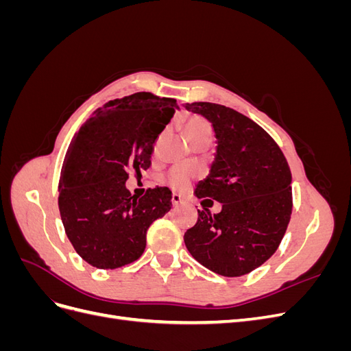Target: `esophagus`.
Segmentation results:
<instances>
[{
    "label": "esophagus",
    "instance_id": "obj_1",
    "mask_svg": "<svg viewBox=\"0 0 351 351\" xmlns=\"http://www.w3.org/2000/svg\"><path fill=\"white\" fill-rule=\"evenodd\" d=\"M182 202H183L182 196H180L178 193H173V196H171V204H173L174 206H178L180 204H182Z\"/></svg>",
    "mask_w": 351,
    "mask_h": 351
}]
</instances>
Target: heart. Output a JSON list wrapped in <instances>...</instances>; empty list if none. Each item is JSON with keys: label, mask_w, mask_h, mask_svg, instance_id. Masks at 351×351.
Segmentation results:
<instances>
[{"label": "heart", "mask_w": 351, "mask_h": 351, "mask_svg": "<svg viewBox=\"0 0 351 351\" xmlns=\"http://www.w3.org/2000/svg\"><path fill=\"white\" fill-rule=\"evenodd\" d=\"M184 134L190 143H196L202 139H210L212 127L204 117H190L184 124ZM190 171L184 167H176L167 176V182L174 189H184L189 183Z\"/></svg>", "instance_id": "1"}]
</instances>
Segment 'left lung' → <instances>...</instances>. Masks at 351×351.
<instances>
[{
    "instance_id": "obj_1",
    "label": "left lung",
    "mask_w": 351,
    "mask_h": 351,
    "mask_svg": "<svg viewBox=\"0 0 351 351\" xmlns=\"http://www.w3.org/2000/svg\"><path fill=\"white\" fill-rule=\"evenodd\" d=\"M184 107L212 124L218 145L196 196L222 205L214 215L208 208L197 210L195 227L184 232L186 247L212 272L241 277L267 262L285 234L293 208L290 167L280 146L249 117L212 102Z\"/></svg>"
}]
</instances>
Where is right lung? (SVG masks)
<instances>
[{
	"instance_id": "right-lung-1",
	"label": "right lung",
	"mask_w": 351,
	"mask_h": 351,
	"mask_svg": "<svg viewBox=\"0 0 351 351\" xmlns=\"http://www.w3.org/2000/svg\"><path fill=\"white\" fill-rule=\"evenodd\" d=\"M173 98L137 92L98 108L74 134L61 168L58 208L79 256L99 269L139 259L146 231L171 209L168 187L139 197L125 182L130 169L151 167L154 143L173 119Z\"/></svg>"
}]
</instances>
